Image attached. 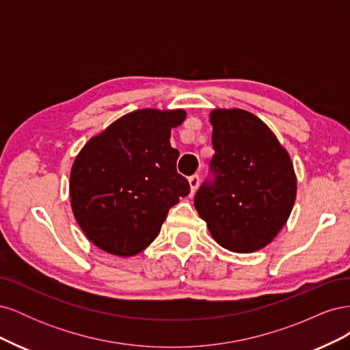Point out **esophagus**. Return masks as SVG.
<instances>
[{
    "mask_svg": "<svg viewBox=\"0 0 350 350\" xmlns=\"http://www.w3.org/2000/svg\"><path fill=\"white\" fill-rule=\"evenodd\" d=\"M188 183H189V188H191V194H194L198 188L200 184V176L198 175H193L188 178Z\"/></svg>",
    "mask_w": 350,
    "mask_h": 350,
    "instance_id": "1",
    "label": "esophagus"
}]
</instances>
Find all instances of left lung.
Returning a JSON list of instances; mask_svg holds the SVG:
<instances>
[{
    "mask_svg": "<svg viewBox=\"0 0 350 350\" xmlns=\"http://www.w3.org/2000/svg\"><path fill=\"white\" fill-rule=\"evenodd\" d=\"M210 166L194 206L211 237L232 252H256L276 238L296 198L289 153L258 116L243 109H213Z\"/></svg>",
    "mask_w": 350,
    "mask_h": 350,
    "instance_id": "left-lung-1",
    "label": "left lung"
}]
</instances>
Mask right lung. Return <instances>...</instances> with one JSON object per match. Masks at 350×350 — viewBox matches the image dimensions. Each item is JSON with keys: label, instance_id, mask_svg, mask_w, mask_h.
Instances as JSON below:
<instances>
[{"label": "right lung", "instance_id": "right-lung-1", "mask_svg": "<svg viewBox=\"0 0 350 350\" xmlns=\"http://www.w3.org/2000/svg\"><path fill=\"white\" fill-rule=\"evenodd\" d=\"M184 109H139L113 121L83 146L70 174L74 217L105 252L133 257L161 232L167 211L188 196L176 172L171 130Z\"/></svg>", "mask_w": 350, "mask_h": 350}]
</instances>
